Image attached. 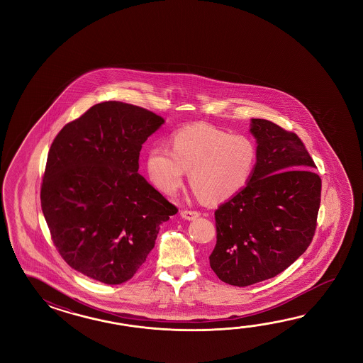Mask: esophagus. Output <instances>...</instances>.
Instances as JSON below:
<instances>
[{
	"label": "esophagus",
	"mask_w": 363,
	"mask_h": 363,
	"mask_svg": "<svg viewBox=\"0 0 363 363\" xmlns=\"http://www.w3.org/2000/svg\"><path fill=\"white\" fill-rule=\"evenodd\" d=\"M180 216H182V218L186 219V220H194V219H197V218L200 216V213L191 211V210H183V211L180 213Z\"/></svg>",
	"instance_id": "1"
}]
</instances>
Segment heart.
Masks as SVG:
<instances>
[{"label": "heart", "mask_w": 363, "mask_h": 363, "mask_svg": "<svg viewBox=\"0 0 363 363\" xmlns=\"http://www.w3.org/2000/svg\"><path fill=\"white\" fill-rule=\"evenodd\" d=\"M170 147H150L145 160L150 182L169 196L178 192L189 170V184L201 200L220 203L241 192L255 170L253 140L210 124H191L174 132Z\"/></svg>", "instance_id": "obj_1"}]
</instances>
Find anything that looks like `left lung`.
Returning a JSON list of instances; mask_svg holds the SVG:
<instances>
[{"mask_svg": "<svg viewBox=\"0 0 363 363\" xmlns=\"http://www.w3.org/2000/svg\"><path fill=\"white\" fill-rule=\"evenodd\" d=\"M257 161L247 186L216 211L210 267L224 283L252 286L286 270L308 249L322 180L297 135L250 119Z\"/></svg>", "mask_w": 363, "mask_h": 363, "instance_id": "left-lung-1", "label": "left lung"}]
</instances>
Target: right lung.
Returning <instances> with one entry per match:
<instances>
[{"mask_svg":"<svg viewBox=\"0 0 363 363\" xmlns=\"http://www.w3.org/2000/svg\"><path fill=\"white\" fill-rule=\"evenodd\" d=\"M163 123L145 108L106 101L66 124L50 147L41 208L62 258L88 278L130 280L160 225L178 213L138 172L143 144Z\"/></svg>","mask_w":363,"mask_h":363,"instance_id":"obj_1","label":"right lung"}]
</instances>
